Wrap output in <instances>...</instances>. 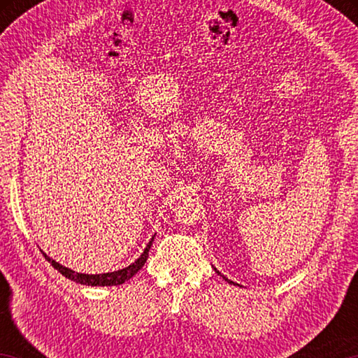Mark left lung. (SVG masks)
Masks as SVG:
<instances>
[{"mask_svg": "<svg viewBox=\"0 0 358 358\" xmlns=\"http://www.w3.org/2000/svg\"><path fill=\"white\" fill-rule=\"evenodd\" d=\"M215 271H216V273H217V275H220V276H222V278H224V280H226V281H227L229 284H234V286H240V284H237V282H234V281H230V280H227V278H226V276H224V275H221V273H220V270H216V268H215Z\"/></svg>", "mask_w": 358, "mask_h": 358, "instance_id": "obj_1", "label": "left lung"}]
</instances>
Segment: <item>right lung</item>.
Listing matches in <instances>:
<instances>
[{
	"label": "right lung",
	"mask_w": 358,
	"mask_h": 358,
	"mask_svg": "<svg viewBox=\"0 0 358 358\" xmlns=\"http://www.w3.org/2000/svg\"><path fill=\"white\" fill-rule=\"evenodd\" d=\"M153 240H155V237H151V240L148 241V245L145 246L143 252L131 265L124 266V268H121V270L108 271V273H99V275L77 273V271L71 270V268H68V266H64L62 264H58L57 260H53L52 257H48L45 252H42V254H44V257L48 260V262L52 264L53 268H57L59 273L68 278V280H71V281H76L78 284H83V286H120V284H123V282H126L128 280H131V278L134 276L137 271L142 268V266L145 265V262H147L148 251H150L151 245H153Z\"/></svg>",
	"instance_id": "right-lung-1"
}]
</instances>
